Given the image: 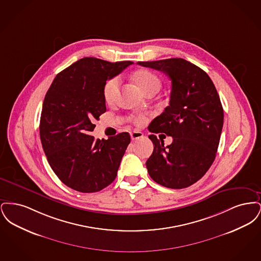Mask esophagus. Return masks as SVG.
<instances>
[{
    "instance_id": "34e87169",
    "label": "esophagus",
    "mask_w": 261,
    "mask_h": 261,
    "mask_svg": "<svg viewBox=\"0 0 261 261\" xmlns=\"http://www.w3.org/2000/svg\"><path fill=\"white\" fill-rule=\"evenodd\" d=\"M130 135H131V139H132L133 141L139 140V139H141V138H143V136H144L143 133L140 132V131H133V132L130 133Z\"/></svg>"
}]
</instances>
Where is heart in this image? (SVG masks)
I'll use <instances>...</instances> for the list:
<instances>
[{
    "instance_id": "heart-1",
    "label": "heart",
    "mask_w": 261,
    "mask_h": 261,
    "mask_svg": "<svg viewBox=\"0 0 261 261\" xmlns=\"http://www.w3.org/2000/svg\"><path fill=\"white\" fill-rule=\"evenodd\" d=\"M134 81L137 85L141 88L145 93H148L151 90H159L161 87V80L160 78L148 69H139L133 74ZM120 79L119 77H113L109 79L102 89L103 98L107 102L112 103L113 102L118 94L119 90ZM145 120L144 116L139 115L135 117V121L137 123H142Z\"/></svg>"
}]
</instances>
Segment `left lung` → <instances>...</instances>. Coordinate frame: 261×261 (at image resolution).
<instances>
[{
	"label": "left lung",
	"mask_w": 261,
	"mask_h": 261,
	"mask_svg": "<svg viewBox=\"0 0 261 261\" xmlns=\"http://www.w3.org/2000/svg\"><path fill=\"white\" fill-rule=\"evenodd\" d=\"M138 64L163 71L171 80L169 106L155 117L149 132L174 138L165 147L152 134L153 151L146 162L150 178L171 189L193 185L215 160L223 127V108L205 71L183 59H167Z\"/></svg>",
	"instance_id": "obj_1"
}]
</instances>
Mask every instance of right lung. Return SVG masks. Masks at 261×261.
Returning <instances> with one entry per match:
<instances>
[{
    "label": "right lung",
    "instance_id": "add662e5",
    "mask_svg": "<svg viewBox=\"0 0 261 261\" xmlns=\"http://www.w3.org/2000/svg\"><path fill=\"white\" fill-rule=\"evenodd\" d=\"M133 62L84 58L56 76L43 102L40 139L48 162L63 184L95 193L112 184L130 143L127 132L96 140L95 119L107 111L108 79Z\"/></svg>",
    "mask_w": 261,
    "mask_h": 261
}]
</instances>
